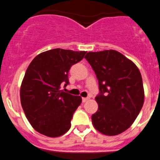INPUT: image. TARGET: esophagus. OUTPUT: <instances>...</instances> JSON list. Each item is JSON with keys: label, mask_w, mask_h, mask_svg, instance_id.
<instances>
[{"label": "esophagus", "mask_w": 160, "mask_h": 160, "mask_svg": "<svg viewBox=\"0 0 160 160\" xmlns=\"http://www.w3.org/2000/svg\"><path fill=\"white\" fill-rule=\"evenodd\" d=\"M88 99H89V98H88V97H87V98H82V102L83 103H85V102H87Z\"/></svg>", "instance_id": "1"}]
</instances>
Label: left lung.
I'll return each mask as SVG.
<instances>
[{"label": "left lung", "instance_id": "left-lung-1", "mask_svg": "<svg viewBox=\"0 0 160 160\" xmlns=\"http://www.w3.org/2000/svg\"><path fill=\"white\" fill-rule=\"evenodd\" d=\"M85 58L99 82L98 111L91 120L95 129L108 136L129 129L144 103L142 75L133 62L115 50L90 52Z\"/></svg>", "mask_w": 160, "mask_h": 160}]
</instances>
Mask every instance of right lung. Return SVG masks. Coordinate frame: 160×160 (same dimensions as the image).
<instances>
[{"instance_id":"add662e5","label":"right lung","mask_w":160,"mask_h":160,"mask_svg":"<svg viewBox=\"0 0 160 160\" xmlns=\"http://www.w3.org/2000/svg\"><path fill=\"white\" fill-rule=\"evenodd\" d=\"M87 52L55 48L35 57L26 71L20 90L21 104L34 129L48 137H59L70 129L71 120L82 103L60 90L69 83L71 66L83 59Z\"/></svg>"}]
</instances>
